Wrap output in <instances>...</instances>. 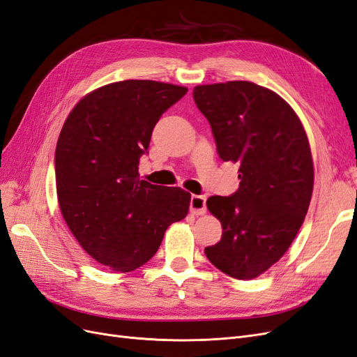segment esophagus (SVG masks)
I'll return each instance as SVG.
<instances>
[{
	"instance_id": "1",
	"label": "esophagus",
	"mask_w": 357,
	"mask_h": 357,
	"mask_svg": "<svg viewBox=\"0 0 357 357\" xmlns=\"http://www.w3.org/2000/svg\"><path fill=\"white\" fill-rule=\"evenodd\" d=\"M190 211L197 215L205 214V211H207V198L202 195H192L190 197Z\"/></svg>"
}]
</instances>
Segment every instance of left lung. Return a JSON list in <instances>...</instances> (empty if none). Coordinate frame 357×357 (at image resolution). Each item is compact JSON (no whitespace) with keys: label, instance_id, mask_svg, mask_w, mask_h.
<instances>
[{"label":"left lung","instance_id":"1","mask_svg":"<svg viewBox=\"0 0 357 357\" xmlns=\"http://www.w3.org/2000/svg\"><path fill=\"white\" fill-rule=\"evenodd\" d=\"M193 100L220 159L240 165L238 190L207 199L223 234L204 252L222 273L250 280L280 261L305 219L314 185L308 138L282 96L252 82L197 86Z\"/></svg>","mask_w":357,"mask_h":357}]
</instances>
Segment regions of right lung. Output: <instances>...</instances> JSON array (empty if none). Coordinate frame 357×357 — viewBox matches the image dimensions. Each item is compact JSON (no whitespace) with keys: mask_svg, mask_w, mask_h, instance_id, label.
<instances>
[{"mask_svg":"<svg viewBox=\"0 0 357 357\" xmlns=\"http://www.w3.org/2000/svg\"><path fill=\"white\" fill-rule=\"evenodd\" d=\"M188 88L153 80L105 84L74 107L58 138L61 213L96 262L129 273L158 252L168 226L186 218L190 193L139 180L153 128Z\"/></svg>","mask_w":357,"mask_h":357,"instance_id":"right-lung-1","label":"right lung"}]
</instances>
